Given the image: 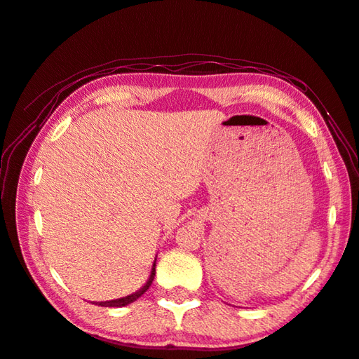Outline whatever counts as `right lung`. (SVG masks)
Listing matches in <instances>:
<instances>
[{"label":"right lung","instance_id":"right-lung-1","mask_svg":"<svg viewBox=\"0 0 359 359\" xmlns=\"http://www.w3.org/2000/svg\"><path fill=\"white\" fill-rule=\"evenodd\" d=\"M154 275H156V262L153 264L150 278H148V281L137 290V292H134V294H131V295H126V297H123V299H116V300H109V302H97V303H93V305L106 306V308H121V306L130 305V303L136 302L140 295H144V294L147 292L148 287L151 286V283H153V280H154Z\"/></svg>","mask_w":359,"mask_h":359}]
</instances>
